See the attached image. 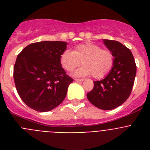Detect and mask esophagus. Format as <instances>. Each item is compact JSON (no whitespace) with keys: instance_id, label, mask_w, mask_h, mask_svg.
Returning <instances> with one entry per match:
<instances>
[{"instance_id":"esophagus-1","label":"esophagus","mask_w":150,"mask_h":150,"mask_svg":"<svg viewBox=\"0 0 150 150\" xmlns=\"http://www.w3.org/2000/svg\"><path fill=\"white\" fill-rule=\"evenodd\" d=\"M75 81L76 82H83L84 79H75Z\"/></svg>"}]
</instances>
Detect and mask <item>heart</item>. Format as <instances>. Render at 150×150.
<instances>
[{
    "label": "heart",
    "mask_w": 150,
    "mask_h": 150,
    "mask_svg": "<svg viewBox=\"0 0 150 150\" xmlns=\"http://www.w3.org/2000/svg\"><path fill=\"white\" fill-rule=\"evenodd\" d=\"M83 66L74 72L75 76H86L92 74L96 79L107 75L113 64V55L110 51L102 50L98 45L84 43L74 47L73 51L65 50L60 57L63 68L71 72L80 64Z\"/></svg>",
    "instance_id": "1"
}]
</instances>
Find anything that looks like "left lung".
Listing matches in <instances>:
<instances>
[{"label": "left lung", "mask_w": 150, "mask_h": 150, "mask_svg": "<svg viewBox=\"0 0 150 150\" xmlns=\"http://www.w3.org/2000/svg\"><path fill=\"white\" fill-rule=\"evenodd\" d=\"M114 57L111 71L105 78L94 82V88L87 94L91 104L110 110L122 104L128 98L134 83L137 67L132 52L116 40H103Z\"/></svg>", "instance_id": "left-lung-1"}]
</instances>
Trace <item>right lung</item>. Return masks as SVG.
I'll return each mask as SVG.
<instances>
[{"label": "right lung", "instance_id": "1", "mask_svg": "<svg viewBox=\"0 0 150 150\" xmlns=\"http://www.w3.org/2000/svg\"><path fill=\"white\" fill-rule=\"evenodd\" d=\"M67 43L41 41L29 44L17 56L13 78L17 92L31 109L47 112L64 100L74 79L60 63Z\"/></svg>", "mask_w": 150, "mask_h": 150}]
</instances>
